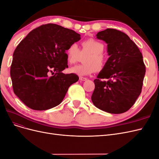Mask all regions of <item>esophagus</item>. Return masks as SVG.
Here are the masks:
<instances>
[{
	"label": "esophagus",
	"instance_id": "34e87169",
	"mask_svg": "<svg viewBox=\"0 0 159 159\" xmlns=\"http://www.w3.org/2000/svg\"><path fill=\"white\" fill-rule=\"evenodd\" d=\"M80 80L81 81H85V80H87V78H84V77H80Z\"/></svg>",
	"mask_w": 159,
	"mask_h": 159
}]
</instances>
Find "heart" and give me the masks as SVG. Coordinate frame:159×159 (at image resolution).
<instances>
[{
  "mask_svg": "<svg viewBox=\"0 0 159 159\" xmlns=\"http://www.w3.org/2000/svg\"><path fill=\"white\" fill-rule=\"evenodd\" d=\"M103 51L104 45L93 38L81 42V50L76 43H72L66 50L67 61L69 64L76 63L81 55L86 56L84 58V64L71 67L70 71L79 76H85L93 73L96 70H102L106 61Z\"/></svg>",
  "mask_w": 159,
  "mask_h": 159,
  "instance_id": "heart-1",
  "label": "heart"
}]
</instances>
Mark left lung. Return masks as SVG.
I'll use <instances>...</instances> for the list:
<instances>
[{"instance_id":"left-lung-1","label":"left lung","mask_w":159,"mask_h":159,"mask_svg":"<svg viewBox=\"0 0 159 159\" xmlns=\"http://www.w3.org/2000/svg\"><path fill=\"white\" fill-rule=\"evenodd\" d=\"M96 36L107 44L109 57L93 81L91 101L105 112L125 113L141 93L146 71L142 54L126 34L116 29L107 28Z\"/></svg>"}]
</instances>
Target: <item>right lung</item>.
<instances>
[{
    "label": "right lung",
    "mask_w": 159,
    "mask_h": 159,
    "mask_svg": "<svg viewBox=\"0 0 159 159\" xmlns=\"http://www.w3.org/2000/svg\"><path fill=\"white\" fill-rule=\"evenodd\" d=\"M80 39L74 30L47 24L32 30L19 43L11 77L14 93L27 107L43 111L61 103L70 86L79 80L75 74L61 72L68 68L66 50Z\"/></svg>",
    "instance_id": "right-lung-1"
}]
</instances>
